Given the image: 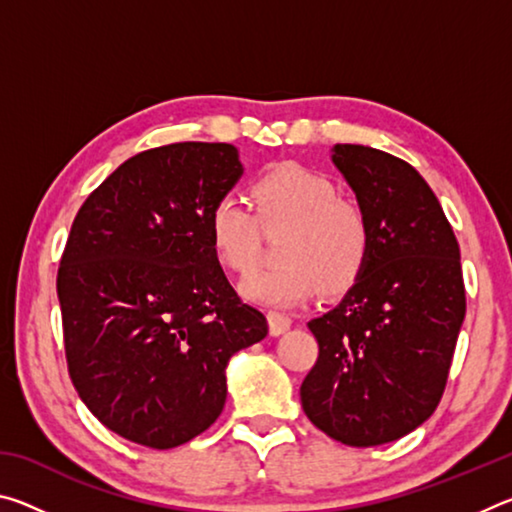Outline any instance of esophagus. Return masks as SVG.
<instances>
[{"label": "esophagus", "mask_w": 512, "mask_h": 512, "mask_svg": "<svg viewBox=\"0 0 512 512\" xmlns=\"http://www.w3.org/2000/svg\"><path fill=\"white\" fill-rule=\"evenodd\" d=\"M266 318H268V329H271L273 336H280L284 332H289L291 323H293L291 316L282 314V311H268Z\"/></svg>", "instance_id": "esophagus-1"}]
</instances>
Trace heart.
I'll return each instance as SVG.
<instances>
[{
  "instance_id": "heart-1",
  "label": "heart",
  "mask_w": 512,
  "mask_h": 512,
  "mask_svg": "<svg viewBox=\"0 0 512 512\" xmlns=\"http://www.w3.org/2000/svg\"><path fill=\"white\" fill-rule=\"evenodd\" d=\"M255 214L225 194L207 214L214 257L246 273L259 255V225L287 228L280 264L259 268L239 284L241 296L266 307H291L323 287L341 293L359 280L370 259V221L357 203L339 198L332 180L300 164H277L250 185Z\"/></svg>"
}]
</instances>
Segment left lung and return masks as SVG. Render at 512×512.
Masks as SVG:
<instances>
[{"label":"left lung","instance_id":"left-lung-1","mask_svg":"<svg viewBox=\"0 0 512 512\" xmlns=\"http://www.w3.org/2000/svg\"><path fill=\"white\" fill-rule=\"evenodd\" d=\"M334 167L370 221V259L343 300L309 320L318 361L300 386L307 418L350 447L418 429L443 397L465 318L461 250L409 162L336 144Z\"/></svg>","mask_w":512,"mask_h":512}]
</instances>
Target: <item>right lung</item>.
I'll return each mask as SVG.
<instances>
[{"label": "right lung", "instance_id": "1", "mask_svg": "<svg viewBox=\"0 0 512 512\" xmlns=\"http://www.w3.org/2000/svg\"><path fill=\"white\" fill-rule=\"evenodd\" d=\"M244 176L232 144L160 146L117 167L76 214L58 268L69 377L94 418L171 449L219 418L225 368L268 334L230 287L207 214Z\"/></svg>", "mask_w": 512, "mask_h": 512}]
</instances>
